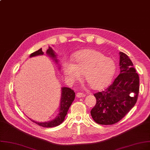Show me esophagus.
I'll list each match as a JSON object with an SVG mask.
<instances>
[{"instance_id": "esophagus-1", "label": "esophagus", "mask_w": 150, "mask_h": 150, "mask_svg": "<svg viewBox=\"0 0 150 150\" xmlns=\"http://www.w3.org/2000/svg\"><path fill=\"white\" fill-rule=\"evenodd\" d=\"M76 97L78 98H83V97H84L86 96V95L83 93H76Z\"/></svg>"}]
</instances>
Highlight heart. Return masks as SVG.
Masks as SVG:
<instances>
[{"label": "heart", "mask_w": 150, "mask_h": 150, "mask_svg": "<svg viewBox=\"0 0 150 150\" xmlns=\"http://www.w3.org/2000/svg\"><path fill=\"white\" fill-rule=\"evenodd\" d=\"M73 62L74 64L67 61L63 63V71L68 80L73 82L83 74L86 80L95 90L105 87L116 71L113 59L94 49H84L77 52Z\"/></svg>", "instance_id": "b5f03b06"}]
</instances>
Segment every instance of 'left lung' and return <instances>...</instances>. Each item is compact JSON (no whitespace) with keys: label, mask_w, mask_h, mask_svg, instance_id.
<instances>
[{"label":"left lung","mask_w":150,"mask_h":150,"mask_svg":"<svg viewBox=\"0 0 150 150\" xmlns=\"http://www.w3.org/2000/svg\"><path fill=\"white\" fill-rule=\"evenodd\" d=\"M120 73L114 82L103 92L94 94L96 103L91 113L101 125L114 124L122 119L136 103L139 77L128 56L119 52Z\"/></svg>","instance_id":"obj_1"}]
</instances>
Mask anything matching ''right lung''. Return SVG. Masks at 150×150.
I'll use <instances>...</instances> for the list:
<instances>
[{
    "instance_id": "1",
    "label": "right lung",
    "mask_w": 150,
    "mask_h": 150,
    "mask_svg": "<svg viewBox=\"0 0 150 150\" xmlns=\"http://www.w3.org/2000/svg\"><path fill=\"white\" fill-rule=\"evenodd\" d=\"M44 52L42 51V49L40 48L38 49V51L32 53L30 55V57H35L38 55H43ZM46 54L51 57L55 63L58 64V69H60V65L59 64V60L57 58V54L54 51V50L51 47H49V49L46 51ZM75 93L73 90L66 87H62V94H61V99H60V104H59V113L58 115L51 121H49L47 122H36L31 118L29 119L37 124V125L43 127H53L59 125L61 124L63 121L64 120L65 116H66L67 112L69 110V108L70 106L71 105L72 102L75 99Z\"/></svg>"
}]
</instances>
